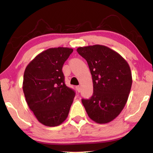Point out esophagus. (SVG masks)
<instances>
[{
	"label": "esophagus",
	"instance_id": "obj_1",
	"mask_svg": "<svg viewBox=\"0 0 153 153\" xmlns=\"http://www.w3.org/2000/svg\"><path fill=\"white\" fill-rule=\"evenodd\" d=\"M76 90H77V91L78 92H80V90H81V88H80V86H76Z\"/></svg>",
	"mask_w": 153,
	"mask_h": 153
}]
</instances>
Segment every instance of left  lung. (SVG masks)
<instances>
[{
  "label": "left lung",
  "instance_id": "obj_1",
  "mask_svg": "<svg viewBox=\"0 0 153 153\" xmlns=\"http://www.w3.org/2000/svg\"><path fill=\"white\" fill-rule=\"evenodd\" d=\"M88 64L93 94L82 102L88 117L97 123L113 121L123 109L130 92L132 77L125 59L106 46L95 45L77 48Z\"/></svg>",
  "mask_w": 153,
  "mask_h": 153
}]
</instances>
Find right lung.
Masks as SVG:
<instances>
[{"instance_id":"obj_1","label":"right lung","mask_w":153,"mask_h":153,"mask_svg":"<svg viewBox=\"0 0 153 153\" xmlns=\"http://www.w3.org/2000/svg\"><path fill=\"white\" fill-rule=\"evenodd\" d=\"M73 48H51L31 61L25 69L23 91L35 117L43 125L55 127L66 120L75 92L65 84L63 65Z\"/></svg>"}]
</instances>
